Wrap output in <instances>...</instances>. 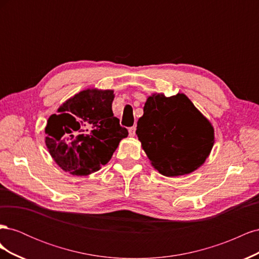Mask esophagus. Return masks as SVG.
<instances>
[{
	"label": "esophagus",
	"instance_id": "1",
	"mask_svg": "<svg viewBox=\"0 0 259 259\" xmlns=\"http://www.w3.org/2000/svg\"><path fill=\"white\" fill-rule=\"evenodd\" d=\"M135 132H136V126H132L128 128V134L131 137L135 136Z\"/></svg>",
	"mask_w": 259,
	"mask_h": 259
}]
</instances>
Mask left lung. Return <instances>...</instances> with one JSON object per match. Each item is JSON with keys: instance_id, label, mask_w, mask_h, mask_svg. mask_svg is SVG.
<instances>
[{"instance_id": "8db88e82", "label": "left lung", "mask_w": 259, "mask_h": 259, "mask_svg": "<svg viewBox=\"0 0 259 259\" xmlns=\"http://www.w3.org/2000/svg\"><path fill=\"white\" fill-rule=\"evenodd\" d=\"M136 135L153 168L166 177L198 169L215 143L213 125L183 93L149 96Z\"/></svg>"}]
</instances>
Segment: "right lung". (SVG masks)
<instances>
[{
    "label": "right lung",
    "mask_w": 259,
    "mask_h": 259,
    "mask_svg": "<svg viewBox=\"0 0 259 259\" xmlns=\"http://www.w3.org/2000/svg\"><path fill=\"white\" fill-rule=\"evenodd\" d=\"M113 90L86 89L66 100L45 126V145L67 173L86 176L110 161L128 132L113 116Z\"/></svg>",
    "instance_id": "obj_1"
}]
</instances>
